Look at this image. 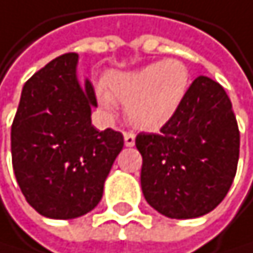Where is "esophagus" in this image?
Segmentation results:
<instances>
[{"label":"esophagus","mask_w":253,"mask_h":253,"mask_svg":"<svg viewBox=\"0 0 253 253\" xmlns=\"http://www.w3.org/2000/svg\"><path fill=\"white\" fill-rule=\"evenodd\" d=\"M124 140H125V145L126 147H133L134 142H136L134 133H131V131H126V133H124Z\"/></svg>","instance_id":"34e87169"}]
</instances>
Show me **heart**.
<instances>
[{
  "label": "heart",
  "instance_id": "b5f03b06",
  "mask_svg": "<svg viewBox=\"0 0 253 253\" xmlns=\"http://www.w3.org/2000/svg\"><path fill=\"white\" fill-rule=\"evenodd\" d=\"M190 88V71L181 60L151 63L140 69L108 77V89H99V103L113 111L116 103L126 106L129 124L156 131L174 117Z\"/></svg>",
  "mask_w": 253,
  "mask_h": 253
}]
</instances>
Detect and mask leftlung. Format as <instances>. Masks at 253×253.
<instances>
[{
    "label": "left lung",
    "mask_w": 253,
    "mask_h": 253,
    "mask_svg": "<svg viewBox=\"0 0 253 253\" xmlns=\"http://www.w3.org/2000/svg\"><path fill=\"white\" fill-rule=\"evenodd\" d=\"M136 147L142 192L154 210L176 219L209 213L227 195L240 158V129L224 88L199 76L161 133H139Z\"/></svg>",
    "instance_id": "1"
}]
</instances>
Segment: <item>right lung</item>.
<instances>
[{
    "label": "right lung",
    "mask_w": 253,
    "mask_h": 253,
    "mask_svg": "<svg viewBox=\"0 0 253 253\" xmlns=\"http://www.w3.org/2000/svg\"><path fill=\"white\" fill-rule=\"evenodd\" d=\"M77 54L57 57L29 79L12 124V165L40 215L72 219L100 203L124 136L91 125L97 106L89 80H77Z\"/></svg>",
    "instance_id": "obj_1"
}]
</instances>
